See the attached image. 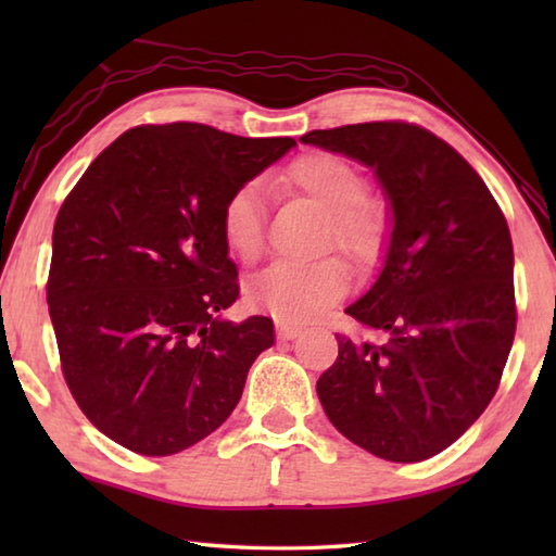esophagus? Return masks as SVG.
I'll return each mask as SVG.
<instances>
[{
	"mask_svg": "<svg viewBox=\"0 0 556 556\" xmlns=\"http://www.w3.org/2000/svg\"><path fill=\"white\" fill-rule=\"evenodd\" d=\"M303 332V327H299V325H293V323H287V320H277V334L281 337V339H296L299 334Z\"/></svg>",
	"mask_w": 556,
	"mask_h": 556,
	"instance_id": "esophagus-1",
	"label": "esophagus"
}]
</instances>
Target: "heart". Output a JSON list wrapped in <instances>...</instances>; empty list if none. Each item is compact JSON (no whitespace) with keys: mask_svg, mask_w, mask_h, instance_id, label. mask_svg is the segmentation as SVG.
I'll use <instances>...</instances> for the list:
<instances>
[{"mask_svg":"<svg viewBox=\"0 0 556 556\" xmlns=\"http://www.w3.org/2000/svg\"><path fill=\"white\" fill-rule=\"evenodd\" d=\"M291 191L311 198L327 212L325 248H337L351 263L368 265L384 241V215L368 193V179L349 160L332 152H305L281 176ZM222 241L243 263L265 251V198L257 181L236 188L222 207ZM349 289V271L339 257L315 263H275L253 277L248 293L260 308L287 323L320 317Z\"/></svg>","mask_w":556,"mask_h":556,"instance_id":"1","label":"heart"}]
</instances>
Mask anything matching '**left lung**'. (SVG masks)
Masks as SVG:
<instances>
[{
	"mask_svg": "<svg viewBox=\"0 0 556 556\" xmlns=\"http://www.w3.org/2000/svg\"><path fill=\"white\" fill-rule=\"evenodd\" d=\"M301 140L368 164L394 210L382 275L346 308L361 334H337L317 396L346 440L416 464L454 444L500 387L516 334L509 224L480 174L418 124Z\"/></svg>",
	"mask_w": 556,
	"mask_h": 556,
	"instance_id": "left-lung-1",
	"label": "left lung"
}]
</instances>
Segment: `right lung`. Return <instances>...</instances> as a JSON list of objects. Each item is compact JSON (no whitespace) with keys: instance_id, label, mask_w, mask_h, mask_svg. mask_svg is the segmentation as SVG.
Segmentation results:
<instances>
[{"instance_id":"right-lung-1","label":"right lung","mask_w":556,"mask_h":556,"mask_svg":"<svg viewBox=\"0 0 556 556\" xmlns=\"http://www.w3.org/2000/svg\"><path fill=\"white\" fill-rule=\"evenodd\" d=\"M293 138H243L193 122L128 128L59 210L47 303L64 380L110 440L169 456L231 416L271 320H222L239 275L222 207Z\"/></svg>"}]
</instances>
